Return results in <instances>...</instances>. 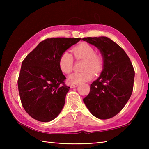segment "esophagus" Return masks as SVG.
<instances>
[{"instance_id":"1","label":"esophagus","mask_w":149,"mask_h":149,"mask_svg":"<svg viewBox=\"0 0 149 149\" xmlns=\"http://www.w3.org/2000/svg\"><path fill=\"white\" fill-rule=\"evenodd\" d=\"M77 86H78V84H71L70 85V87L71 88H76Z\"/></svg>"}]
</instances>
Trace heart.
Listing matches in <instances>:
<instances>
[{"label":"heart","mask_w":149,"mask_h":149,"mask_svg":"<svg viewBox=\"0 0 149 149\" xmlns=\"http://www.w3.org/2000/svg\"><path fill=\"white\" fill-rule=\"evenodd\" d=\"M73 53L76 60H84L83 72H75L68 78L71 84H79L91 80L94 73H99L103 66V58L101 55L96 54L95 49L87 43H81L73 49ZM74 60L71 53L65 52L62 53L59 59V66L63 73L69 74L73 70Z\"/></svg>","instance_id":"heart-1"}]
</instances>
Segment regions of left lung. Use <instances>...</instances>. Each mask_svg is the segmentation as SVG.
I'll list each match as a JSON object with an SVG mask.
<instances>
[{
  "mask_svg": "<svg viewBox=\"0 0 149 149\" xmlns=\"http://www.w3.org/2000/svg\"><path fill=\"white\" fill-rule=\"evenodd\" d=\"M100 49L103 69L90 86V92L83 101L90 112L100 119L118 114L131 96L135 71L129 56L118 44L106 37L83 38Z\"/></svg>",
  "mask_w": 149,
  "mask_h": 149,
  "instance_id": "obj_1",
  "label": "left lung"
}]
</instances>
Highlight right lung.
Segmentation results:
<instances>
[{"label":"right lung","mask_w":149,"mask_h":149,"mask_svg":"<svg viewBox=\"0 0 149 149\" xmlns=\"http://www.w3.org/2000/svg\"><path fill=\"white\" fill-rule=\"evenodd\" d=\"M81 38H51L40 42L22 61L18 88L22 104L34 119L49 122L63 107L70 87L59 59Z\"/></svg>","instance_id":"1"}]
</instances>
